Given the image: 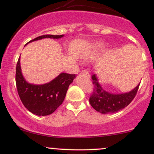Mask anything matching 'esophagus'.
<instances>
[{
    "instance_id": "34e87169",
    "label": "esophagus",
    "mask_w": 154,
    "mask_h": 154,
    "mask_svg": "<svg viewBox=\"0 0 154 154\" xmlns=\"http://www.w3.org/2000/svg\"><path fill=\"white\" fill-rule=\"evenodd\" d=\"M80 73L82 74V75H83L88 76V77H89V76H90L89 74H88V72L87 71H85V70H82V71H81Z\"/></svg>"
}]
</instances>
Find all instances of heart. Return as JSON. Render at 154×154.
<instances>
[{"label": "heart", "mask_w": 154, "mask_h": 154, "mask_svg": "<svg viewBox=\"0 0 154 154\" xmlns=\"http://www.w3.org/2000/svg\"><path fill=\"white\" fill-rule=\"evenodd\" d=\"M103 42H99V43H96L94 46L92 47L89 51H86V52L85 53V57L87 58V59H92V58L95 57V56L98 54V53L103 48Z\"/></svg>", "instance_id": "b5f03b06"}]
</instances>
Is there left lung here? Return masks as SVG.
Listing matches in <instances>:
<instances>
[{
	"label": "left lung",
	"instance_id": "obj_1",
	"mask_svg": "<svg viewBox=\"0 0 154 154\" xmlns=\"http://www.w3.org/2000/svg\"><path fill=\"white\" fill-rule=\"evenodd\" d=\"M93 91L90 97V103L92 107L101 114H112L117 112L132 102L138 91L139 85L128 93L122 94H112L106 91L98 81L96 75L92 76Z\"/></svg>",
	"mask_w": 154,
	"mask_h": 154
}]
</instances>
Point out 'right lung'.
<instances>
[{"mask_svg":"<svg viewBox=\"0 0 154 154\" xmlns=\"http://www.w3.org/2000/svg\"><path fill=\"white\" fill-rule=\"evenodd\" d=\"M62 37L63 35H44L33 39L29 43L43 38L59 39ZM75 77V75L61 73L50 82L43 85H33L28 83L23 77L20 57L16 68V85L19 98L28 110L38 116L49 115L57 109L63 103L69 86L73 82Z\"/></svg>","mask_w":154,"mask_h":154,"instance_id":"obj_1","label":"right lung"}]
</instances>
